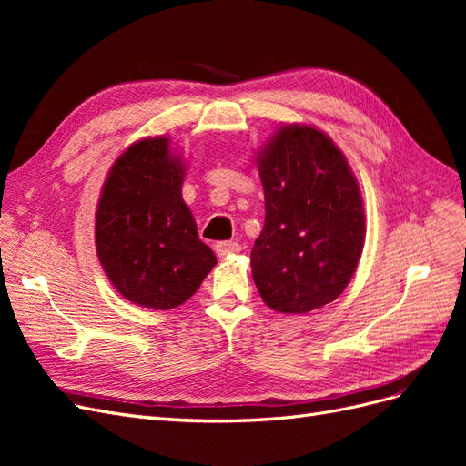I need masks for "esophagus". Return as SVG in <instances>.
Here are the masks:
<instances>
[{
    "label": "esophagus",
    "instance_id": "obj_1",
    "mask_svg": "<svg viewBox=\"0 0 466 466\" xmlns=\"http://www.w3.org/2000/svg\"><path fill=\"white\" fill-rule=\"evenodd\" d=\"M238 250H241V245H238L237 241H221V243H216V255L221 257V258L237 255Z\"/></svg>",
    "mask_w": 466,
    "mask_h": 466
}]
</instances>
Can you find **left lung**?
<instances>
[{
	"label": "left lung",
	"mask_w": 466,
	"mask_h": 466,
	"mask_svg": "<svg viewBox=\"0 0 466 466\" xmlns=\"http://www.w3.org/2000/svg\"><path fill=\"white\" fill-rule=\"evenodd\" d=\"M264 228L250 250L262 301L309 313L334 301L354 276L365 238L358 180L332 139L281 126L260 155Z\"/></svg>",
	"instance_id": "obj_1"
}]
</instances>
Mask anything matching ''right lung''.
I'll use <instances>...</instances> for the list:
<instances>
[{
  "label": "right lung",
  "instance_id": "right-lung-1",
  "mask_svg": "<svg viewBox=\"0 0 466 466\" xmlns=\"http://www.w3.org/2000/svg\"><path fill=\"white\" fill-rule=\"evenodd\" d=\"M182 178L168 139L147 137L112 165L96 206V255L112 286L159 311L188 301L218 262L182 200Z\"/></svg>",
  "mask_w": 466,
  "mask_h": 466
}]
</instances>
